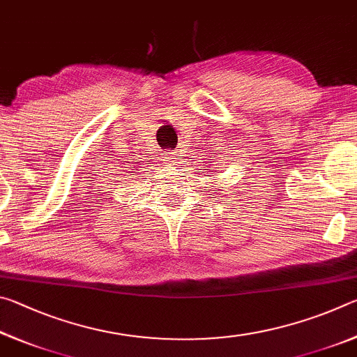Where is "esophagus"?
Wrapping results in <instances>:
<instances>
[{
    "label": "esophagus",
    "mask_w": 357,
    "mask_h": 357,
    "mask_svg": "<svg viewBox=\"0 0 357 357\" xmlns=\"http://www.w3.org/2000/svg\"><path fill=\"white\" fill-rule=\"evenodd\" d=\"M184 154H183V149H174L173 153L168 154V162H172V165H179L181 162H184Z\"/></svg>",
    "instance_id": "1"
}]
</instances>
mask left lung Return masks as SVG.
Segmentation results:
<instances>
[{
    "label": "left lung",
    "instance_id": "8db88e82",
    "mask_svg": "<svg viewBox=\"0 0 357 357\" xmlns=\"http://www.w3.org/2000/svg\"><path fill=\"white\" fill-rule=\"evenodd\" d=\"M211 160H213V159H209V160L206 162V164H204V167L202 168V170H203V173H206V174H208V176H213V174H214L213 162H211Z\"/></svg>",
    "mask_w": 357,
    "mask_h": 357
}]
</instances>
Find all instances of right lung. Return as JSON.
<instances>
[{"label":"right lung","mask_w":357,"mask_h":357,"mask_svg":"<svg viewBox=\"0 0 357 357\" xmlns=\"http://www.w3.org/2000/svg\"><path fill=\"white\" fill-rule=\"evenodd\" d=\"M128 164H130L129 167H128V173H135L134 170H137V168H142V167H137V165H140V164H132V162H128Z\"/></svg>","instance_id":"right-lung-1"}]
</instances>
